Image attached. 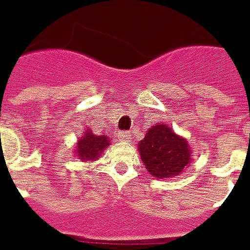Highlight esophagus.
<instances>
[{
	"instance_id": "esophagus-1",
	"label": "esophagus",
	"mask_w": 250,
	"mask_h": 250,
	"mask_svg": "<svg viewBox=\"0 0 250 250\" xmlns=\"http://www.w3.org/2000/svg\"><path fill=\"white\" fill-rule=\"evenodd\" d=\"M130 132H127V131H120L118 134V138H119V140L120 141H127L130 139Z\"/></svg>"
}]
</instances>
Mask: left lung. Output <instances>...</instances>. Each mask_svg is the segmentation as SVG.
Segmentation results:
<instances>
[{
  "label": "left lung",
  "mask_w": 250,
  "mask_h": 250,
  "mask_svg": "<svg viewBox=\"0 0 250 250\" xmlns=\"http://www.w3.org/2000/svg\"><path fill=\"white\" fill-rule=\"evenodd\" d=\"M139 154L150 175L158 179L173 178L190 164V146L167 124L150 127L139 143Z\"/></svg>",
  "instance_id": "8db88e82"
}]
</instances>
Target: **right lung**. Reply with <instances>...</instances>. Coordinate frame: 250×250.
<instances>
[{"label": "right lung", "mask_w": 250, "mask_h": 250, "mask_svg": "<svg viewBox=\"0 0 250 250\" xmlns=\"http://www.w3.org/2000/svg\"><path fill=\"white\" fill-rule=\"evenodd\" d=\"M110 145L109 138L106 135H94L90 129H86L83 135L77 140L75 155L83 161H92L100 158L103 151Z\"/></svg>", "instance_id": "1"}]
</instances>
